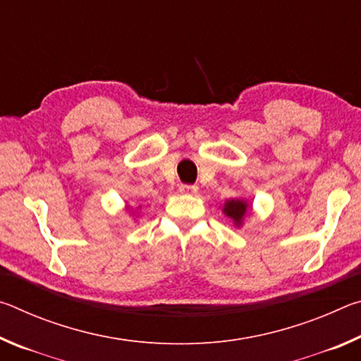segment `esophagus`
I'll return each instance as SVG.
<instances>
[{
	"mask_svg": "<svg viewBox=\"0 0 361 361\" xmlns=\"http://www.w3.org/2000/svg\"><path fill=\"white\" fill-rule=\"evenodd\" d=\"M197 186H194V185H181L180 186V192L181 194H185V195H194V194H197Z\"/></svg>",
	"mask_w": 361,
	"mask_h": 361,
	"instance_id": "obj_1",
	"label": "esophagus"
}]
</instances>
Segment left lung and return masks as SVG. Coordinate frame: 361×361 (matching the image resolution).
I'll return each instance as SVG.
<instances>
[{"label": "left lung", "mask_w": 361, "mask_h": 361, "mask_svg": "<svg viewBox=\"0 0 361 361\" xmlns=\"http://www.w3.org/2000/svg\"><path fill=\"white\" fill-rule=\"evenodd\" d=\"M250 210H252V205L248 204L247 199H229L226 200L221 209L224 215L234 224V228H240Z\"/></svg>", "instance_id": "obj_1"}]
</instances>
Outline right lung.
Wrapping results in <instances>:
<instances>
[{
    "label": "right lung",
    "instance_id": "right-lung-1",
    "mask_svg": "<svg viewBox=\"0 0 361 361\" xmlns=\"http://www.w3.org/2000/svg\"><path fill=\"white\" fill-rule=\"evenodd\" d=\"M126 209H127V210H130V207H126ZM132 213H133V212H132Z\"/></svg>",
    "mask_w": 361,
    "mask_h": 361
}]
</instances>
